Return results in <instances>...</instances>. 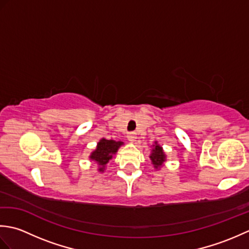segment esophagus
Here are the masks:
<instances>
[{"instance_id": "1", "label": "esophagus", "mask_w": 249, "mask_h": 249, "mask_svg": "<svg viewBox=\"0 0 249 249\" xmlns=\"http://www.w3.org/2000/svg\"><path fill=\"white\" fill-rule=\"evenodd\" d=\"M127 139H128V141H130V142H135L136 139H137V136H136L135 133H130V134L127 135Z\"/></svg>"}]
</instances>
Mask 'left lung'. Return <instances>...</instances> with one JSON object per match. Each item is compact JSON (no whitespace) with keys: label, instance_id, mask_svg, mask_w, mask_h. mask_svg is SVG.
Masks as SVG:
<instances>
[{"label":"left lung","instance_id":"left-lung-1","mask_svg":"<svg viewBox=\"0 0 249 249\" xmlns=\"http://www.w3.org/2000/svg\"><path fill=\"white\" fill-rule=\"evenodd\" d=\"M149 157L155 170H160L162 166H165V162L167 161L166 153L157 141L154 142V144H152V151Z\"/></svg>","mask_w":249,"mask_h":249}]
</instances>
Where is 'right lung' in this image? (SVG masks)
Here are the masks:
<instances>
[{
    "instance_id": "add662e5",
    "label": "right lung",
    "mask_w": 249,
    "mask_h": 249,
    "mask_svg": "<svg viewBox=\"0 0 249 249\" xmlns=\"http://www.w3.org/2000/svg\"><path fill=\"white\" fill-rule=\"evenodd\" d=\"M122 145H124V142L120 140H108L102 138L97 142L96 149L91 152L89 158V160L93 161V163H96L98 166V172H105L107 163L112 160Z\"/></svg>"
}]
</instances>
